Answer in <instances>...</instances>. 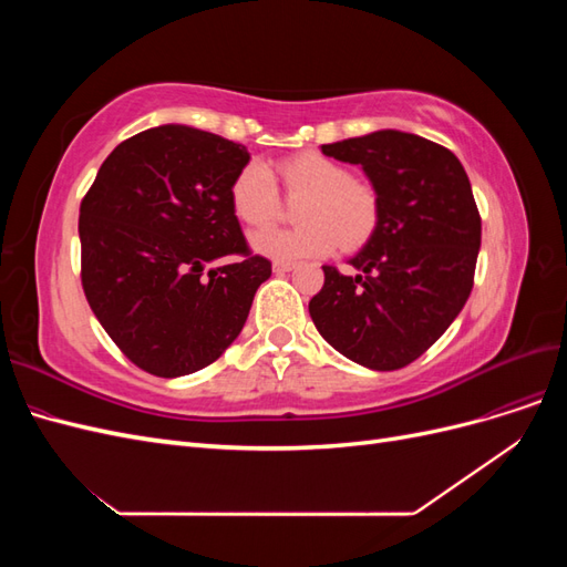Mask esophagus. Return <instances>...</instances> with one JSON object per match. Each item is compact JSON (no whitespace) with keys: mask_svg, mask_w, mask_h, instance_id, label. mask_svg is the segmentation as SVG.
<instances>
[{"mask_svg":"<svg viewBox=\"0 0 567 567\" xmlns=\"http://www.w3.org/2000/svg\"><path fill=\"white\" fill-rule=\"evenodd\" d=\"M293 269H296V262H281V260L274 262V271H277V274H284V271H293Z\"/></svg>","mask_w":567,"mask_h":567,"instance_id":"obj_1","label":"esophagus"}]
</instances>
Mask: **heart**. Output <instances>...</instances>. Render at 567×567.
<instances>
[{"instance_id":"1","label":"heart","mask_w":567,"mask_h":567,"mask_svg":"<svg viewBox=\"0 0 567 567\" xmlns=\"http://www.w3.org/2000/svg\"><path fill=\"white\" fill-rule=\"evenodd\" d=\"M288 198H302L296 229H267L252 236V248L271 260L293 262L323 257L336 248H362L381 219V198L373 184L354 179L350 167L321 153H298L277 165ZM231 208L248 227L271 225L281 213V194L269 167L250 161L231 182Z\"/></svg>"}]
</instances>
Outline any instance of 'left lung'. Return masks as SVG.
Returning <instances> with one entry per match:
<instances>
[{"mask_svg":"<svg viewBox=\"0 0 567 567\" xmlns=\"http://www.w3.org/2000/svg\"><path fill=\"white\" fill-rule=\"evenodd\" d=\"M362 165L381 219L350 265L323 267L310 317L331 348L373 371L419 359L466 305L480 250V213L466 169L450 148L419 134L381 130L321 146Z\"/></svg>","mask_w":567,"mask_h":567,"instance_id":"8db88e82","label":"left lung"}]
</instances>
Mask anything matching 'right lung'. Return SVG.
I'll return each mask as SVG.
<instances>
[{"mask_svg":"<svg viewBox=\"0 0 567 567\" xmlns=\"http://www.w3.org/2000/svg\"><path fill=\"white\" fill-rule=\"evenodd\" d=\"M246 146L161 125L113 148L80 205L82 288L132 364L161 379L200 371L248 319L271 262L252 255L231 208ZM231 254L237 260L203 272Z\"/></svg>","mask_w":567,"mask_h":567,"instance_id":"1","label":"right lung"}]
</instances>
